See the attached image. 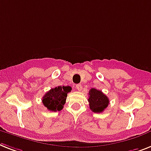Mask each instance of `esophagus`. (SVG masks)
<instances>
[{
    "instance_id": "1",
    "label": "esophagus",
    "mask_w": 151,
    "mask_h": 151,
    "mask_svg": "<svg viewBox=\"0 0 151 151\" xmlns=\"http://www.w3.org/2000/svg\"><path fill=\"white\" fill-rule=\"evenodd\" d=\"M76 89H78V91L82 90V85H81V84H77L76 85Z\"/></svg>"
}]
</instances>
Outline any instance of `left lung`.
Returning <instances> with one entry per match:
<instances>
[{"label": "left lung", "instance_id": "1", "mask_svg": "<svg viewBox=\"0 0 151 151\" xmlns=\"http://www.w3.org/2000/svg\"><path fill=\"white\" fill-rule=\"evenodd\" d=\"M89 108L94 113H102L109 105V99L102 91L93 88L89 90Z\"/></svg>", "mask_w": 151, "mask_h": 151}]
</instances>
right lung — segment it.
Returning <instances> with one entry per match:
<instances>
[{"mask_svg": "<svg viewBox=\"0 0 151 151\" xmlns=\"http://www.w3.org/2000/svg\"><path fill=\"white\" fill-rule=\"evenodd\" d=\"M71 90L70 86H58L50 89L42 98V103L49 111H60L65 103L67 94Z\"/></svg>", "mask_w": 151, "mask_h": 151, "instance_id": "add662e5", "label": "right lung"}]
</instances>
